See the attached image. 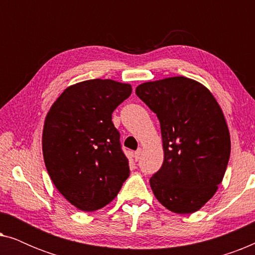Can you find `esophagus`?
Segmentation results:
<instances>
[{
	"instance_id": "1",
	"label": "esophagus",
	"mask_w": 255,
	"mask_h": 255,
	"mask_svg": "<svg viewBox=\"0 0 255 255\" xmlns=\"http://www.w3.org/2000/svg\"><path fill=\"white\" fill-rule=\"evenodd\" d=\"M140 155H141V148H138L137 151L134 152V155H133V158H134L135 161H138V160L140 159Z\"/></svg>"
}]
</instances>
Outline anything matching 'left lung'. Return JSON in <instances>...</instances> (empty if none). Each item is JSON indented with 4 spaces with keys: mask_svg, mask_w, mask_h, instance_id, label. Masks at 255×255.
Here are the masks:
<instances>
[{
    "mask_svg": "<svg viewBox=\"0 0 255 255\" xmlns=\"http://www.w3.org/2000/svg\"><path fill=\"white\" fill-rule=\"evenodd\" d=\"M135 94L161 128L165 156L149 179L153 194L175 214L200 210L217 191L231 152L221 107L209 89L184 76L141 83Z\"/></svg>",
    "mask_w": 255,
    "mask_h": 255,
    "instance_id": "8db88e82",
    "label": "left lung"
}]
</instances>
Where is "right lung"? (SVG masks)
Instances as JSON below:
<instances>
[{"label":"right lung","mask_w":255,"mask_h":255,"mask_svg":"<svg viewBox=\"0 0 255 255\" xmlns=\"http://www.w3.org/2000/svg\"><path fill=\"white\" fill-rule=\"evenodd\" d=\"M128 83L94 79L68 87L48 111L43 154L54 186L82 211L109 204L130 175L113 113L131 95Z\"/></svg>","instance_id":"1"}]
</instances>
